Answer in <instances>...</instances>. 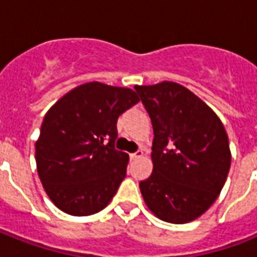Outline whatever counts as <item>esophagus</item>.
I'll list each match as a JSON object with an SVG mask.
<instances>
[{
	"label": "esophagus",
	"mask_w": 257,
	"mask_h": 257,
	"mask_svg": "<svg viewBox=\"0 0 257 257\" xmlns=\"http://www.w3.org/2000/svg\"><path fill=\"white\" fill-rule=\"evenodd\" d=\"M143 155H144V153H143V151H137V152H135V153H131V160H136V159H139V157H141L143 156Z\"/></svg>",
	"instance_id": "obj_1"
}]
</instances>
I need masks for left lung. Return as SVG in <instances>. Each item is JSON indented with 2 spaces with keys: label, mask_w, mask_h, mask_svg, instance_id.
Instances as JSON below:
<instances>
[{
  "label": "left lung",
  "mask_w": 257,
  "mask_h": 257,
  "mask_svg": "<svg viewBox=\"0 0 257 257\" xmlns=\"http://www.w3.org/2000/svg\"><path fill=\"white\" fill-rule=\"evenodd\" d=\"M153 126V172L140 183L159 219L184 224L219 197L231 167L223 122L195 93L177 82L136 85Z\"/></svg>",
  "instance_id": "1"
}]
</instances>
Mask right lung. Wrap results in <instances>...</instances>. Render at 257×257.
<instances>
[{
	"label": "right lung",
	"mask_w": 257,
	"mask_h": 257,
	"mask_svg": "<svg viewBox=\"0 0 257 257\" xmlns=\"http://www.w3.org/2000/svg\"><path fill=\"white\" fill-rule=\"evenodd\" d=\"M140 101L129 88L86 82L46 112L36 141L38 177L62 212L104 209L126 176L129 156L114 148L117 118Z\"/></svg>",
	"instance_id": "1"
}]
</instances>
